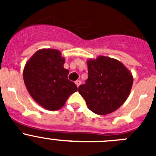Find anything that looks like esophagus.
Segmentation results:
<instances>
[{"instance_id":"1","label":"esophagus","mask_w":156,"mask_h":156,"mask_svg":"<svg viewBox=\"0 0 156 156\" xmlns=\"http://www.w3.org/2000/svg\"><path fill=\"white\" fill-rule=\"evenodd\" d=\"M75 83H76V85L77 87H79L80 85V83H81V81L80 80H76L75 82Z\"/></svg>"}]
</instances>
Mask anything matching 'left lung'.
<instances>
[{
  "label": "left lung",
  "instance_id": "left-lung-1",
  "mask_svg": "<svg viewBox=\"0 0 156 156\" xmlns=\"http://www.w3.org/2000/svg\"><path fill=\"white\" fill-rule=\"evenodd\" d=\"M88 79L79 93L88 108L98 115L115 111L126 101L133 84L131 73L116 59L98 56L87 62Z\"/></svg>",
  "mask_w": 156,
  "mask_h": 156
}]
</instances>
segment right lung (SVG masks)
<instances>
[{
  "instance_id": "add662e5",
  "label": "right lung",
  "mask_w": 156,
  "mask_h": 156,
  "mask_svg": "<svg viewBox=\"0 0 156 156\" xmlns=\"http://www.w3.org/2000/svg\"><path fill=\"white\" fill-rule=\"evenodd\" d=\"M65 58L55 49L37 51L27 62L23 80L31 97L45 109L58 110L77 87L69 80L68 69L63 67Z\"/></svg>"
}]
</instances>
